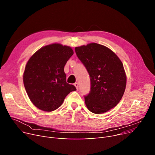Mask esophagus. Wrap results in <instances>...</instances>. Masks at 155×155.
Instances as JSON below:
<instances>
[{"instance_id":"esophagus-1","label":"esophagus","mask_w":155,"mask_h":155,"mask_svg":"<svg viewBox=\"0 0 155 155\" xmlns=\"http://www.w3.org/2000/svg\"><path fill=\"white\" fill-rule=\"evenodd\" d=\"M74 85L75 86L76 88H77V90H78V83H75V84H74Z\"/></svg>"}]
</instances>
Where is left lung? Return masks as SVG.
Segmentation results:
<instances>
[{"instance_id":"1","label":"left lung","mask_w":155,"mask_h":155,"mask_svg":"<svg viewBox=\"0 0 155 155\" xmlns=\"http://www.w3.org/2000/svg\"><path fill=\"white\" fill-rule=\"evenodd\" d=\"M75 50L91 77V92L85 96L87 107L97 114L109 111L119 102L125 91L123 63L109 48L97 43L75 47Z\"/></svg>"}]
</instances>
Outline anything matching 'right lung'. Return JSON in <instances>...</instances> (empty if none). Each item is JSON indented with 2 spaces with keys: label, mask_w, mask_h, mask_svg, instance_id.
Wrapping results in <instances>:
<instances>
[{
  "label": "right lung",
  "mask_w": 155,
  "mask_h": 155,
  "mask_svg": "<svg viewBox=\"0 0 155 155\" xmlns=\"http://www.w3.org/2000/svg\"><path fill=\"white\" fill-rule=\"evenodd\" d=\"M73 54L72 48L60 43L41 48L31 56L25 67L23 82L30 101L39 109L51 112L77 89L67 83L65 64Z\"/></svg>",
  "instance_id": "right-lung-1"
}]
</instances>
